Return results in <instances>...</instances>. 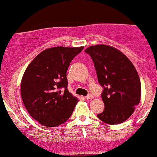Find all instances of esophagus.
<instances>
[{
  "label": "esophagus",
  "instance_id": "obj_1",
  "mask_svg": "<svg viewBox=\"0 0 157 157\" xmlns=\"http://www.w3.org/2000/svg\"><path fill=\"white\" fill-rule=\"evenodd\" d=\"M86 99L87 100H90V99H94V96L91 95V94H88V96L86 97Z\"/></svg>",
  "mask_w": 157,
  "mask_h": 157
}]
</instances>
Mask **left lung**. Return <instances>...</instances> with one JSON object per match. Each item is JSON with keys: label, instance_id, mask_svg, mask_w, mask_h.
Returning a JSON list of instances; mask_svg holds the SVG:
<instances>
[{"label": "left lung", "instance_id": "8db88e82", "mask_svg": "<svg viewBox=\"0 0 157 157\" xmlns=\"http://www.w3.org/2000/svg\"><path fill=\"white\" fill-rule=\"evenodd\" d=\"M93 60L98 81L104 90L105 109L98 118L108 124H121L132 115L140 103L141 84L135 66L119 50L97 44L85 50Z\"/></svg>", "mask_w": 157, "mask_h": 157}]
</instances>
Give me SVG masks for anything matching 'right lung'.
Here are the masks:
<instances>
[{
	"instance_id": "add662e5",
	"label": "right lung",
	"mask_w": 157,
	"mask_h": 157,
	"mask_svg": "<svg viewBox=\"0 0 157 157\" xmlns=\"http://www.w3.org/2000/svg\"><path fill=\"white\" fill-rule=\"evenodd\" d=\"M83 48L46 49L26 68L20 86L22 99L30 116L41 125L59 126L73 113L78 99L67 90V71L73 58Z\"/></svg>"
}]
</instances>
